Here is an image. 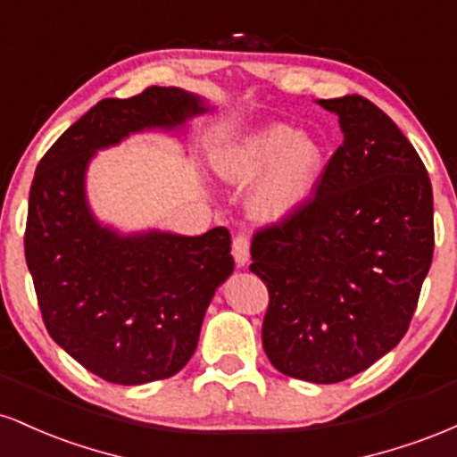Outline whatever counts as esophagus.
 Masks as SVG:
<instances>
[{"instance_id": "esophagus-1", "label": "esophagus", "mask_w": 457, "mask_h": 457, "mask_svg": "<svg viewBox=\"0 0 457 457\" xmlns=\"http://www.w3.org/2000/svg\"><path fill=\"white\" fill-rule=\"evenodd\" d=\"M232 253L238 266H245L249 262V236L238 234L232 243Z\"/></svg>"}]
</instances>
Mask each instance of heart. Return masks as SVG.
<instances>
[{
	"mask_svg": "<svg viewBox=\"0 0 457 457\" xmlns=\"http://www.w3.org/2000/svg\"><path fill=\"white\" fill-rule=\"evenodd\" d=\"M219 176L236 185L258 180L249 208L260 221H281L309 202L322 178L327 154L318 139L286 124L246 135L214 161Z\"/></svg>",
	"mask_w": 457,
	"mask_h": 457,
	"instance_id": "obj_1",
	"label": "heart"
}]
</instances>
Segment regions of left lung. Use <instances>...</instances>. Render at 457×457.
I'll list each match as a JSON object with an SVG mask.
<instances>
[{"instance_id":"1","label":"left lung","mask_w":457,"mask_h":457,"mask_svg":"<svg viewBox=\"0 0 457 457\" xmlns=\"http://www.w3.org/2000/svg\"><path fill=\"white\" fill-rule=\"evenodd\" d=\"M344 141L303 208L255 232L269 287L262 345L292 378L333 385L406 335L434 253L432 185L417 150L367 98L318 101Z\"/></svg>"}]
</instances>
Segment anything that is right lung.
Segmentation results:
<instances>
[{
  "mask_svg": "<svg viewBox=\"0 0 457 457\" xmlns=\"http://www.w3.org/2000/svg\"><path fill=\"white\" fill-rule=\"evenodd\" d=\"M208 112L180 87L104 98L46 150L29 188L25 260L45 327L87 371L115 385L170 378L197 348L214 290L232 275V236L139 232L94 219L86 171L96 150Z\"/></svg>",
  "mask_w": 457,
  "mask_h": 457,
  "instance_id": "1",
  "label": "right lung"
}]
</instances>
